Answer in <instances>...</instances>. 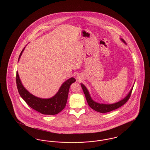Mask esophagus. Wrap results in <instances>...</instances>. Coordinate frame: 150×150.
<instances>
[{"label":"esophagus","instance_id":"34e87169","mask_svg":"<svg viewBox=\"0 0 150 150\" xmlns=\"http://www.w3.org/2000/svg\"><path fill=\"white\" fill-rule=\"evenodd\" d=\"M76 78L77 79L79 80H80L81 79V76L80 75L78 74L77 75H76Z\"/></svg>","mask_w":150,"mask_h":150}]
</instances>
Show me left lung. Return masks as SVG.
I'll list each match as a JSON object with an SVG mask.
<instances>
[{
    "instance_id": "obj_1",
    "label": "left lung",
    "mask_w": 150,
    "mask_h": 150,
    "mask_svg": "<svg viewBox=\"0 0 150 150\" xmlns=\"http://www.w3.org/2000/svg\"><path fill=\"white\" fill-rule=\"evenodd\" d=\"M121 41H122L124 43L127 44V43H125V42L122 39H121ZM81 86L83 90V92H84V93L86 96V101H87L89 106L94 110H95L98 112H100V113H106L108 112H110L111 111H113V110L122 106L124 104H125L128 100L130 96H131V93H132L133 88V86L132 88L131 89V90L130 91L129 93L128 94V95L124 99H122L116 103H113V104L108 105V104L99 103H97V102L94 101L92 99L86 86L83 84H81Z\"/></svg>"
}]
</instances>
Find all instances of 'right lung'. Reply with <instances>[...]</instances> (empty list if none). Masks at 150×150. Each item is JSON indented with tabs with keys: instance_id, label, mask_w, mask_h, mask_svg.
Here are the masks:
<instances>
[{
	"instance_id": "obj_1",
	"label": "right lung",
	"mask_w": 150,
	"mask_h": 150,
	"mask_svg": "<svg viewBox=\"0 0 150 150\" xmlns=\"http://www.w3.org/2000/svg\"><path fill=\"white\" fill-rule=\"evenodd\" d=\"M25 48V47L22 50L18 62ZM75 81L74 78L67 80L53 97L48 99H44L35 97L30 93L22 85L18 72L16 73V84L20 95L30 107L44 115L57 114L64 108L67 103L70 86Z\"/></svg>"
}]
</instances>
